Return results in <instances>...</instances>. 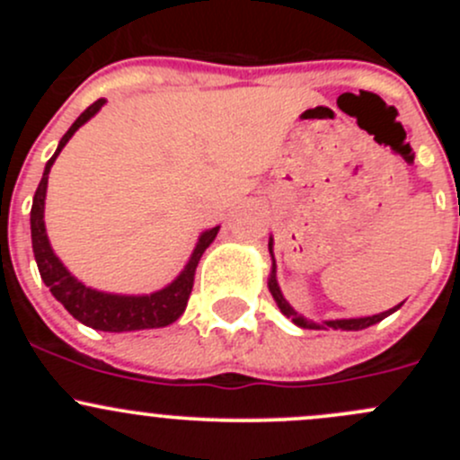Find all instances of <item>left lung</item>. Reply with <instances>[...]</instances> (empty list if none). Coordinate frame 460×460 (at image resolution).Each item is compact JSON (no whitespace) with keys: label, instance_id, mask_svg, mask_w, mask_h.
<instances>
[{"label":"left lung","instance_id":"obj_1","mask_svg":"<svg viewBox=\"0 0 460 460\" xmlns=\"http://www.w3.org/2000/svg\"><path fill=\"white\" fill-rule=\"evenodd\" d=\"M271 247H273V240H269V253H271V258H273V249ZM267 285H269V291H271L273 300H276L278 307H280V312L285 314L287 318H291V323H296V324H298V327H303V329H327V327H332V329H345V332H358V329H365V327H369V324L380 323V320L387 318L389 314H394V312H396V309H401V305H402V303L396 305V307L389 309V312L376 314V316L324 320L323 324H318V323H314V320H307L305 316H300V314L296 312V309L291 307V305L285 300V296H282L280 287H278V280H276V260H273V264H271V276H269Z\"/></svg>","mask_w":460,"mask_h":460}]
</instances>
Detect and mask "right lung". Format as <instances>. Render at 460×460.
Wrapping results in <instances>:
<instances>
[{
  "label": "right lung",
  "instance_id": "add662e5",
  "mask_svg": "<svg viewBox=\"0 0 460 460\" xmlns=\"http://www.w3.org/2000/svg\"><path fill=\"white\" fill-rule=\"evenodd\" d=\"M104 97L93 102L91 106L73 122V127L64 133V137L58 144V151L53 153L44 166V175L40 180L35 198H32L31 208V238H32V253H35L37 269H40L41 280L50 289V294L64 305L73 318L80 320L82 324L100 332H140V329H155L166 327V324L175 323L184 314L189 303V296L193 289V278H196V267L200 262L202 253L207 252L208 244L216 240L220 226L204 231L198 240L196 249H193L191 258H189L187 267L182 269L178 278L164 289L155 291L148 296H118V294H104V291L91 289V287L82 285L75 276H71L62 260L53 253L46 235L44 226V200H46V187H49V173L53 166L55 157L62 153L66 142L71 140L73 133L88 122L97 111L104 106Z\"/></svg>",
  "mask_w": 460,
  "mask_h": 460
}]
</instances>
